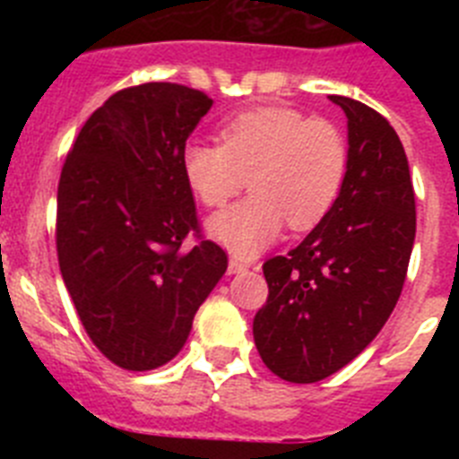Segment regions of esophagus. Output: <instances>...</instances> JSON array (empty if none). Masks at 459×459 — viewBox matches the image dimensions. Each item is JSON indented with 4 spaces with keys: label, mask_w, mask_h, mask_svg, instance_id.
I'll return each instance as SVG.
<instances>
[{
    "label": "esophagus",
    "mask_w": 459,
    "mask_h": 459,
    "mask_svg": "<svg viewBox=\"0 0 459 459\" xmlns=\"http://www.w3.org/2000/svg\"><path fill=\"white\" fill-rule=\"evenodd\" d=\"M227 271H230V273H243V271H248V264L241 262V259L232 257L230 259V264H227Z\"/></svg>",
    "instance_id": "obj_1"
}]
</instances>
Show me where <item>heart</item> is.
I'll use <instances>...</instances> for the list:
<instances>
[{
    "label": "heart",
    "mask_w": 459,
    "mask_h": 459,
    "mask_svg": "<svg viewBox=\"0 0 459 459\" xmlns=\"http://www.w3.org/2000/svg\"><path fill=\"white\" fill-rule=\"evenodd\" d=\"M218 140L221 147L186 144L181 172L211 209L227 204L248 179L253 195L206 222L230 253L255 257L280 237L285 222L306 232L333 209L347 172V147L333 124L262 105L230 117Z\"/></svg>",
    "instance_id": "b5f03b06"
}]
</instances>
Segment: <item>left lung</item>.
Listing matches in <instances>:
<instances>
[{
	"label": "left lung",
	"mask_w": 459,
	"mask_h": 459,
	"mask_svg": "<svg viewBox=\"0 0 459 459\" xmlns=\"http://www.w3.org/2000/svg\"><path fill=\"white\" fill-rule=\"evenodd\" d=\"M347 115V172L333 209L294 250L264 262L257 351L273 375L312 384L338 372L391 317L416 237L403 142L379 112L328 96Z\"/></svg>",
	"instance_id": "1"
}]
</instances>
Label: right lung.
<instances>
[{
	"mask_svg": "<svg viewBox=\"0 0 459 459\" xmlns=\"http://www.w3.org/2000/svg\"><path fill=\"white\" fill-rule=\"evenodd\" d=\"M204 91L144 82L112 93L87 119L56 188V257L84 331L124 370L179 354L193 317L227 271L202 237L181 172ZM188 233L198 238L183 250Z\"/></svg>",
	"mask_w": 459,
	"mask_h": 459,
	"instance_id": "add662e5",
	"label": "right lung"
}]
</instances>
